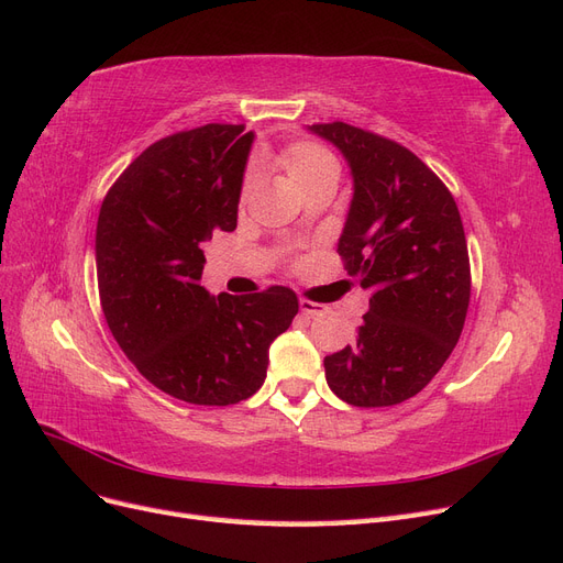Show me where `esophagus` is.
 <instances>
[{"mask_svg": "<svg viewBox=\"0 0 563 563\" xmlns=\"http://www.w3.org/2000/svg\"><path fill=\"white\" fill-rule=\"evenodd\" d=\"M323 310H327V305L314 302V300H310V298H300V312H302V314L314 317V314H321Z\"/></svg>", "mask_w": 563, "mask_h": 563, "instance_id": "esophagus-1", "label": "esophagus"}]
</instances>
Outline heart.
<instances>
[{
    "label": "heart",
    "mask_w": 563,
    "mask_h": 563,
    "mask_svg": "<svg viewBox=\"0 0 563 563\" xmlns=\"http://www.w3.org/2000/svg\"><path fill=\"white\" fill-rule=\"evenodd\" d=\"M277 166L294 180L300 192L308 190L323 178H338V159L333 152L317 141H294L284 145L275 155ZM253 176L249 174L242 185V197H249L253 190Z\"/></svg>",
    "instance_id": "heart-1"
}]
</instances>
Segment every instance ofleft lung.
Masks as SVG:
<instances>
[{
	"label": "left lung",
	"instance_id": "left-lung-1",
	"mask_svg": "<svg viewBox=\"0 0 563 563\" xmlns=\"http://www.w3.org/2000/svg\"><path fill=\"white\" fill-rule=\"evenodd\" d=\"M310 129L350 162L354 197L338 253L371 294L356 343L323 360L327 383L352 406H395L437 376L463 333V220L444 180L401 143L345 122Z\"/></svg>",
	"mask_w": 563,
	"mask_h": 563
}]
</instances>
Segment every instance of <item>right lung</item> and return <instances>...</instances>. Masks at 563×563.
<instances>
[{
  "instance_id": "add662e5",
  "label": "right lung",
  "mask_w": 563,
  "mask_h": 563,
  "mask_svg": "<svg viewBox=\"0 0 563 563\" xmlns=\"http://www.w3.org/2000/svg\"><path fill=\"white\" fill-rule=\"evenodd\" d=\"M253 133L207 124L152 143L108 190L96 228L108 327L141 376L197 406L249 399L267 350L298 314L288 286L213 298L199 286L201 242L236 228Z\"/></svg>"
}]
</instances>
